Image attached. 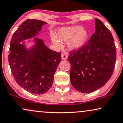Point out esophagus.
<instances>
[{
    "label": "esophagus",
    "mask_w": 123,
    "mask_h": 123,
    "mask_svg": "<svg viewBox=\"0 0 123 123\" xmlns=\"http://www.w3.org/2000/svg\"><path fill=\"white\" fill-rule=\"evenodd\" d=\"M62 59H63V60L67 59L68 58V55L66 54H62Z\"/></svg>",
    "instance_id": "obj_1"
}]
</instances>
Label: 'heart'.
<instances>
[{
    "label": "heart",
    "instance_id": "1",
    "mask_svg": "<svg viewBox=\"0 0 123 123\" xmlns=\"http://www.w3.org/2000/svg\"><path fill=\"white\" fill-rule=\"evenodd\" d=\"M55 35L51 34V39L53 43L59 47L62 46L60 40L68 42V47L70 50L79 49L84 45L88 37L86 30L80 26H73L62 28Z\"/></svg>",
    "mask_w": 123,
    "mask_h": 123
}]
</instances>
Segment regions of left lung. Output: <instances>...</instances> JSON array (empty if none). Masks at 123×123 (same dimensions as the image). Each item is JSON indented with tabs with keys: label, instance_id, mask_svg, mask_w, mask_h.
Wrapping results in <instances>:
<instances>
[{
	"label": "left lung",
	"instance_id": "1",
	"mask_svg": "<svg viewBox=\"0 0 123 123\" xmlns=\"http://www.w3.org/2000/svg\"><path fill=\"white\" fill-rule=\"evenodd\" d=\"M87 44L69 52L70 81L75 89L89 93L109 81L114 70L116 47L111 32L98 19Z\"/></svg>",
	"mask_w": 123,
	"mask_h": 123
}]
</instances>
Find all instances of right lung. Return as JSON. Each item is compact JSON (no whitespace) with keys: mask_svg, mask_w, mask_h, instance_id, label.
<instances>
[{"mask_svg":"<svg viewBox=\"0 0 123 123\" xmlns=\"http://www.w3.org/2000/svg\"><path fill=\"white\" fill-rule=\"evenodd\" d=\"M45 24L27 19L13 34L10 44L8 62L14 79L25 90L35 94L45 93L52 86L61 53L48 48L39 38H35V45L31 49L20 42L35 36Z\"/></svg>","mask_w":123,"mask_h":123,"instance_id":"add662e5","label":"right lung"}]
</instances>
